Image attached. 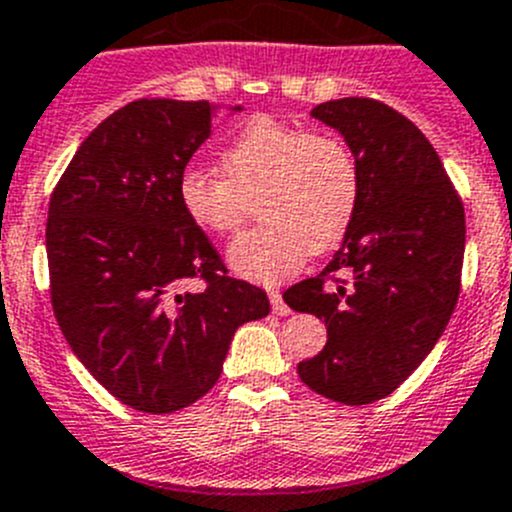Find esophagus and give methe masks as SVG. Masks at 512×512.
I'll return each mask as SVG.
<instances>
[{"label": "esophagus", "instance_id": "34e87169", "mask_svg": "<svg viewBox=\"0 0 512 512\" xmlns=\"http://www.w3.org/2000/svg\"><path fill=\"white\" fill-rule=\"evenodd\" d=\"M269 299H271V309H274L276 316L291 314V309H289V306H286V301H284V296H281V291L271 289L269 291Z\"/></svg>", "mask_w": 512, "mask_h": 512}]
</instances>
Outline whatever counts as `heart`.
Returning <instances> with one entry per match:
<instances>
[{"label": "heart", "instance_id": "obj_1", "mask_svg": "<svg viewBox=\"0 0 512 512\" xmlns=\"http://www.w3.org/2000/svg\"><path fill=\"white\" fill-rule=\"evenodd\" d=\"M226 178L186 168L178 203L201 231L231 236L259 198L264 226L228 248L238 276L261 284L286 279L306 253H326L347 238L362 201V168L342 138L274 118L248 120L221 153Z\"/></svg>", "mask_w": 512, "mask_h": 512}]
</instances>
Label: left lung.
Segmentation results:
<instances>
[{
  "label": "left lung",
  "instance_id": "8db88e82",
  "mask_svg": "<svg viewBox=\"0 0 512 512\" xmlns=\"http://www.w3.org/2000/svg\"><path fill=\"white\" fill-rule=\"evenodd\" d=\"M311 115L357 155L362 201L326 269L284 291L291 309L326 324L299 377L326 399L372 405L420 367L455 311L465 208L430 140L394 107L344 97Z\"/></svg>",
  "mask_w": 512,
  "mask_h": 512
}]
</instances>
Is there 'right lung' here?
Masks as SVG:
<instances>
[{
	"label": "right lung",
	"mask_w": 512,
	"mask_h": 512,
	"mask_svg": "<svg viewBox=\"0 0 512 512\" xmlns=\"http://www.w3.org/2000/svg\"><path fill=\"white\" fill-rule=\"evenodd\" d=\"M208 135L211 102L135 100L82 140L50 198L57 324L87 372L148 415L201 399L233 332L271 311L178 203L180 173Z\"/></svg>",
	"instance_id": "1"
}]
</instances>
